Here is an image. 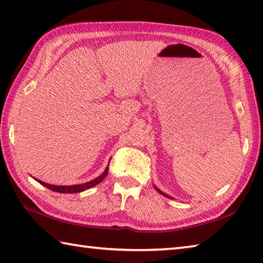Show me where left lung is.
<instances>
[{"mask_svg":"<svg viewBox=\"0 0 263 263\" xmlns=\"http://www.w3.org/2000/svg\"><path fill=\"white\" fill-rule=\"evenodd\" d=\"M157 191H158V192H160V193L163 194V195H165V197H167V198H171V197H168V195H167V194H165V193H163L161 191H159V190H157Z\"/></svg>","mask_w":263,"mask_h":263,"instance_id":"8db88e82","label":"left lung"}]
</instances>
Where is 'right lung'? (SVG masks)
<instances>
[{
	"instance_id": "add662e5",
	"label": "right lung",
	"mask_w": 263,
	"mask_h": 263,
	"mask_svg": "<svg viewBox=\"0 0 263 263\" xmlns=\"http://www.w3.org/2000/svg\"><path fill=\"white\" fill-rule=\"evenodd\" d=\"M107 173H108V167L105 170V172L103 173V174L100 175V176H98L97 178H95V180H92L90 182H87L85 184H78V185L57 186V185H51V184L44 183V182L38 181V180H37V182L41 183L42 185L46 186L47 189L52 190V191H54V192H59V193H78V192H82V191H85V190H88V189H90V187H92L95 185H97V184H99L100 182L104 180V178L106 177V175H107Z\"/></svg>"
}]
</instances>
